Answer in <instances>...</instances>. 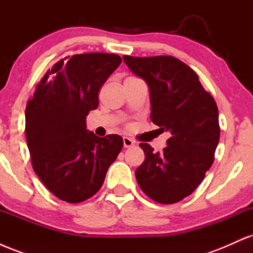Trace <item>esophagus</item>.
Segmentation results:
<instances>
[{
    "label": "esophagus",
    "instance_id": "34e87169",
    "mask_svg": "<svg viewBox=\"0 0 253 253\" xmlns=\"http://www.w3.org/2000/svg\"><path fill=\"white\" fill-rule=\"evenodd\" d=\"M134 145H135V143L132 140V139L128 138V136H124V146L126 147V149L127 147L134 146Z\"/></svg>",
    "mask_w": 253,
    "mask_h": 253
}]
</instances>
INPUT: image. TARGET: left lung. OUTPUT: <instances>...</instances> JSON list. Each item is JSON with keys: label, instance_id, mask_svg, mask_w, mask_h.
Returning <instances> with one entry per match:
<instances>
[{"label": "left lung", "instance_id": "1", "mask_svg": "<svg viewBox=\"0 0 253 253\" xmlns=\"http://www.w3.org/2000/svg\"><path fill=\"white\" fill-rule=\"evenodd\" d=\"M124 62L149 86L152 123L171 134L161 153L140 144L145 161L135 170L136 182L153 201L176 203L213 164L220 138L216 103L195 71L175 57L124 56Z\"/></svg>", "mask_w": 253, "mask_h": 253}]
</instances>
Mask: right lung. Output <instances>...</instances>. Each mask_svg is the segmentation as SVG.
<instances>
[{
  "mask_svg": "<svg viewBox=\"0 0 253 253\" xmlns=\"http://www.w3.org/2000/svg\"><path fill=\"white\" fill-rule=\"evenodd\" d=\"M121 64L113 53L75 54L46 72L27 102L26 138L32 165L45 187L69 203L100 190L124 146L120 135L104 138L86 129L98 91Z\"/></svg>",
  "mask_w": 253,
  "mask_h": 253,
  "instance_id": "add662e5",
  "label": "right lung"
}]
</instances>
